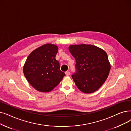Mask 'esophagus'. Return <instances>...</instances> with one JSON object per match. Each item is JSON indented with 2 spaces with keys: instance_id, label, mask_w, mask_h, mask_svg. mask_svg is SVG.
Instances as JSON below:
<instances>
[{
  "instance_id": "34e87169",
  "label": "esophagus",
  "mask_w": 131,
  "mask_h": 131,
  "mask_svg": "<svg viewBox=\"0 0 131 131\" xmlns=\"http://www.w3.org/2000/svg\"><path fill=\"white\" fill-rule=\"evenodd\" d=\"M65 74H66V76H69V75H70V72H69V71H66V72H65Z\"/></svg>"
}]
</instances>
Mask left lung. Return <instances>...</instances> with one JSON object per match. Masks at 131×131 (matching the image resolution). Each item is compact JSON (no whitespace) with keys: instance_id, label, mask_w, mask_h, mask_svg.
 I'll return each instance as SVG.
<instances>
[{"instance_id":"obj_1","label":"left lung","mask_w":131,"mask_h":131,"mask_svg":"<svg viewBox=\"0 0 131 131\" xmlns=\"http://www.w3.org/2000/svg\"><path fill=\"white\" fill-rule=\"evenodd\" d=\"M70 52L76 61V73L72 78L78 88L90 94L98 90L106 80L111 65L106 52L91 44L71 45Z\"/></svg>"}]
</instances>
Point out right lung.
Instances as JSON below:
<instances>
[{"label":"right lung","mask_w":131,"mask_h":131,"mask_svg":"<svg viewBox=\"0 0 131 131\" xmlns=\"http://www.w3.org/2000/svg\"><path fill=\"white\" fill-rule=\"evenodd\" d=\"M58 51L56 45L45 44L34 50L26 59L24 74L31 86L39 92L51 91L65 75L56 59Z\"/></svg>","instance_id":"right-lung-1"}]
</instances>
